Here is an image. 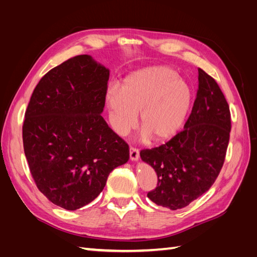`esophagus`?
Wrapping results in <instances>:
<instances>
[{"mask_svg": "<svg viewBox=\"0 0 257 257\" xmlns=\"http://www.w3.org/2000/svg\"><path fill=\"white\" fill-rule=\"evenodd\" d=\"M129 156H130V159L133 161H137L139 159V150L137 148H135V147H130Z\"/></svg>", "mask_w": 257, "mask_h": 257, "instance_id": "esophagus-1", "label": "esophagus"}]
</instances>
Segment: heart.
<instances>
[{"instance_id":"obj_1","label":"heart","mask_w":257,"mask_h":257,"mask_svg":"<svg viewBox=\"0 0 257 257\" xmlns=\"http://www.w3.org/2000/svg\"><path fill=\"white\" fill-rule=\"evenodd\" d=\"M191 90L170 67H149L125 77L121 89L108 88L107 105L111 127L120 136L137 122L144 136L152 141H163L176 134L183 123L191 105Z\"/></svg>"}]
</instances>
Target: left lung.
Listing matches in <instances>:
<instances>
[{"mask_svg":"<svg viewBox=\"0 0 257 257\" xmlns=\"http://www.w3.org/2000/svg\"><path fill=\"white\" fill-rule=\"evenodd\" d=\"M230 132L225 97L215 79L199 68V89L184 129L166 144L140 151L158 177L147 196L157 205L178 210L205 193L224 163Z\"/></svg>","mask_w":257,"mask_h":257,"instance_id":"left-lung-1","label":"left lung"}]
</instances>
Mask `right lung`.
Listing matches in <instances>:
<instances>
[{
  "label": "right lung",
  "instance_id": "right-lung-1",
  "mask_svg": "<svg viewBox=\"0 0 257 257\" xmlns=\"http://www.w3.org/2000/svg\"><path fill=\"white\" fill-rule=\"evenodd\" d=\"M109 70L89 55L67 59L38 81L25 111L23 147L37 189L65 210L80 209L129 159L127 143L101 117Z\"/></svg>",
  "mask_w": 257,
  "mask_h": 257
}]
</instances>
